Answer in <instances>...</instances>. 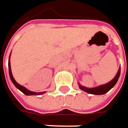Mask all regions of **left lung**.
<instances>
[{
  "label": "left lung",
  "instance_id": "8db88e82",
  "mask_svg": "<svg viewBox=\"0 0 128 128\" xmlns=\"http://www.w3.org/2000/svg\"><path fill=\"white\" fill-rule=\"evenodd\" d=\"M120 71H121V68L120 67L119 68V70L116 73V76L110 80L108 83L106 84H102V85H100L98 86H96V87H92V88H88L84 86H82L80 83H78V86L79 88L84 91V92H86L88 94H96V95H101V94H104L106 93H107L108 91H110L112 88L115 86V84H116L120 76Z\"/></svg>",
  "mask_w": 128,
  "mask_h": 128
}]
</instances>
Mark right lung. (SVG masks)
I'll list each match as a JSON object with an SVG mask.
<instances>
[{"instance_id":"right-lung-1","label":"right lung","mask_w":128,"mask_h":128,"mask_svg":"<svg viewBox=\"0 0 128 128\" xmlns=\"http://www.w3.org/2000/svg\"><path fill=\"white\" fill-rule=\"evenodd\" d=\"M10 56H11V53L9 55V57H8V72H9V76H10V78H11V80L12 82L13 83V84L15 86V87L18 88L20 91H21L23 94H25L26 95H41V94H43L45 93V92H32V91H30L28 89H27L26 88L23 86H21L20 84H19L18 82L14 80V77L12 76V69H11V64H10Z\"/></svg>"}]
</instances>
